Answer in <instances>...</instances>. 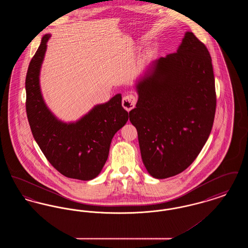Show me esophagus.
<instances>
[{
  "label": "esophagus",
  "instance_id": "obj_1",
  "mask_svg": "<svg viewBox=\"0 0 248 248\" xmlns=\"http://www.w3.org/2000/svg\"><path fill=\"white\" fill-rule=\"evenodd\" d=\"M137 103V97L134 94H127L122 100V105L127 110L130 111L133 109Z\"/></svg>",
  "mask_w": 248,
  "mask_h": 248
}]
</instances>
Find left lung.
<instances>
[{
  "instance_id": "1",
  "label": "left lung",
  "mask_w": 248,
  "mask_h": 248,
  "mask_svg": "<svg viewBox=\"0 0 248 248\" xmlns=\"http://www.w3.org/2000/svg\"><path fill=\"white\" fill-rule=\"evenodd\" d=\"M137 90L129 119L143 164L155 178L176 176L196 159L212 130L217 96L208 49L186 32L176 53L154 61Z\"/></svg>"
}]
</instances>
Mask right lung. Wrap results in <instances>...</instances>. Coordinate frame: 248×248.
Segmentation results:
<instances>
[{
    "label": "right lung",
    "mask_w": 248,
    "mask_h": 248,
    "mask_svg": "<svg viewBox=\"0 0 248 248\" xmlns=\"http://www.w3.org/2000/svg\"><path fill=\"white\" fill-rule=\"evenodd\" d=\"M50 34L44 36L26 75V111L31 133L48 162L70 178L90 180L98 176L106 163L115 133L128 121L117 94L94 107L76 123L65 124L46 105L40 90L39 74Z\"/></svg>",
    "instance_id": "right-lung-1"
}]
</instances>
